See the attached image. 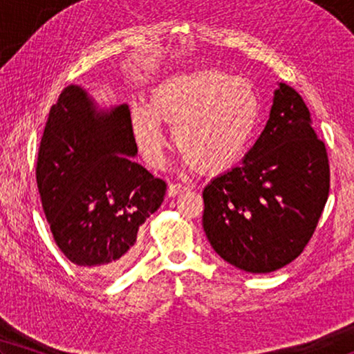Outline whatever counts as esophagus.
I'll return each mask as SVG.
<instances>
[{
	"label": "esophagus",
	"mask_w": 354,
	"mask_h": 354,
	"mask_svg": "<svg viewBox=\"0 0 354 354\" xmlns=\"http://www.w3.org/2000/svg\"><path fill=\"white\" fill-rule=\"evenodd\" d=\"M187 190H190V187L185 185V183H169V188H167V193L169 196H177V195H182V193H185Z\"/></svg>",
	"instance_id": "34e87169"
}]
</instances>
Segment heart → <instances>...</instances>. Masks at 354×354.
<instances>
[{
	"mask_svg": "<svg viewBox=\"0 0 354 354\" xmlns=\"http://www.w3.org/2000/svg\"><path fill=\"white\" fill-rule=\"evenodd\" d=\"M254 86L221 69H196L164 77L148 103L132 109L135 140L148 161H161V124L187 162L203 172H222L248 151L259 122Z\"/></svg>",
	"mask_w": 354,
	"mask_h": 354,
	"instance_id": "obj_1",
	"label": "heart"
}]
</instances>
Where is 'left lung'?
<instances>
[{
	"label": "left lung",
	"instance_id": "8db88e82",
	"mask_svg": "<svg viewBox=\"0 0 354 354\" xmlns=\"http://www.w3.org/2000/svg\"><path fill=\"white\" fill-rule=\"evenodd\" d=\"M330 188L326 145L298 91L279 84L269 120L241 166L203 190V229L217 254L245 272L297 259L316 230Z\"/></svg>",
	"mask_w": 354,
	"mask_h": 354
}]
</instances>
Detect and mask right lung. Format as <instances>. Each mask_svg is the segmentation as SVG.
Listing matches in <instances>:
<instances>
[{"label": "right lung", "instance_id": "obj_1", "mask_svg": "<svg viewBox=\"0 0 354 354\" xmlns=\"http://www.w3.org/2000/svg\"><path fill=\"white\" fill-rule=\"evenodd\" d=\"M137 151L127 104L101 109L69 85L51 106L37 159L43 211L66 258L101 277L127 268L140 225L166 195Z\"/></svg>", "mask_w": 354, "mask_h": 354}]
</instances>
